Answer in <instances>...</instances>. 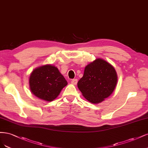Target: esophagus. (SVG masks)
Wrapping results in <instances>:
<instances>
[{
  "label": "esophagus",
  "instance_id": "1",
  "mask_svg": "<svg viewBox=\"0 0 148 148\" xmlns=\"http://www.w3.org/2000/svg\"><path fill=\"white\" fill-rule=\"evenodd\" d=\"M71 83L74 85H76L77 83V79H74L72 80H71Z\"/></svg>",
  "mask_w": 148,
  "mask_h": 148
}]
</instances>
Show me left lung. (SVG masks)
<instances>
[{
    "label": "left lung",
    "instance_id": "left-lung-1",
    "mask_svg": "<svg viewBox=\"0 0 148 148\" xmlns=\"http://www.w3.org/2000/svg\"><path fill=\"white\" fill-rule=\"evenodd\" d=\"M117 76L113 66L103 59H97L85 68L77 86L83 96L92 103H99L114 91Z\"/></svg>",
    "mask_w": 148,
    "mask_h": 148
}]
</instances>
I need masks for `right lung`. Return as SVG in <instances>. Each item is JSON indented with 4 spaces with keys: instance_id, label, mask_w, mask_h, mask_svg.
I'll return each instance as SVG.
<instances>
[{
    "instance_id": "obj_1",
    "label": "right lung",
    "mask_w": 148,
    "mask_h": 148,
    "mask_svg": "<svg viewBox=\"0 0 148 148\" xmlns=\"http://www.w3.org/2000/svg\"><path fill=\"white\" fill-rule=\"evenodd\" d=\"M67 84V81L58 69L51 65L43 66L34 69L29 78L31 92L47 101H53Z\"/></svg>"
}]
</instances>
